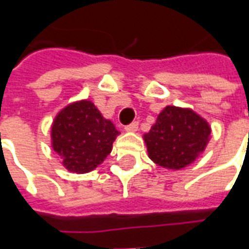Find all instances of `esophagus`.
I'll return each instance as SVG.
<instances>
[{
    "instance_id": "obj_1",
    "label": "esophagus",
    "mask_w": 249,
    "mask_h": 249,
    "mask_svg": "<svg viewBox=\"0 0 249 249\" xmlns=\"http://www.w3.org/2000/svg\"><path fill=\"white\" fill-rule=\"evenodd\" d=\"M137 129H139V123H137V121H133L132 124L125 126V130H126V132H136Z\"/></svg>"
}]
</instances>
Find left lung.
Wrapping results in <instances>:
<instances>
[{
  "label": "left lung",
  "instance_id": "obj_1",
  "mask_svg": "<svg viewBox=\"0 0 249 249\" xmlns=\"http://www.w3.org/2000/svg\"><path fill=\"white\" fill-rule=\"evenodd\" d=\"M211 136L208 123L191 109L167 107L144 135L148 155L160 167L181 169L204 151Z\"/></svg>",
  "mask_w": 249,
  "mask_h": 249
}]
</instances>
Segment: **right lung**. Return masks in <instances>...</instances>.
Masks as SVG:
<instances>
[{
	"label": "right lung",
	"mask_w": 249,
	"mask_h": 249,
	"mask_svg": "<svg viewBox=\"0 0 249 249\" xmlns=\"http://www.w3.org/2000/svg\"><path fill=\"white\" fill-rule=\"evenodd\" d=\"M120 132L90 101L71 104L57 114L52 126V145L71 172L87 173L107 159Z\"/></svg>",
	"instance_id": "1"
}]
</instances>
